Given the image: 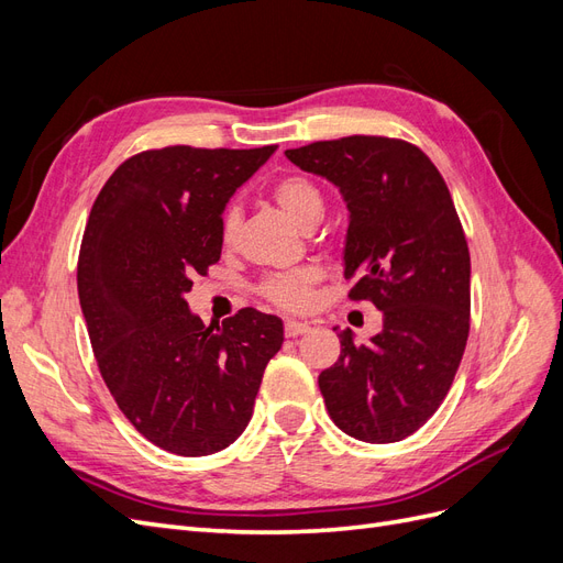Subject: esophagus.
Here are the masks:
<instances>
[{"instance_id": "obj_1", "label": "esophagus", "mask_w": 563, "mask_h": 563, "mask_svg": "<svg viewBox=\"0 0 563 563\" xmlns=\"http://www.w3.org/2000/svg\"><path fill=\"white\" fill-rule=\"evenodd\" d=\"M308 331H310V323H305V321H286V327H284L286 338H298Z\"/></svg>"}]
</instances>
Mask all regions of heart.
Wrapping results in <instances>:
<instances>
[{"label":"heart","mask_w":563,"mask_h":563,"mask_svg":"<svg viewBox=\"0 0 563 563\" xmlns=\"http://www.w3.org/2000/svg\"><path fill=\"white\" fill-rule=\"evenodd\" d=\"M272 199H275L282 211L305 230H312L323 216V195L319 185L308 176H286L272 187ZM242 216L236 209H228L220 218V242L223 246H232L240 232ZM319 282V272L314 267H298L286 275L269 277L263 284V294L279 308L286 310H305L312 302V286Z\"/></svg>","instance_id":"1"}]
</instances>
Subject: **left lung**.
I'll return each mask as SVG.
<instances>
[{"mask_svg": "<svg viewBox=\"0 0 563 563\" xmlns=\"http://www.w3.org/2000/svg\"><path fill=\"white\" fill-rule=\"evenodd\" d=\"M286 157L343 195L350 298L383 312L366 345L350 329L338 333V362L319 376L329 416L368 444L401 441L444 401L467 345L470 251L449 187L420 147L383 135L319 141Z\"/></svg>", "mask_w": 563, "mask_h": 563, "instance_id": "obj_1", "label": "left lung"}]
</instances>
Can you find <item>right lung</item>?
Wrapping results in <instances>:
<instances>
[{"label": "right lung", "instance_id": "add662e5", "mask_svg": "<svg viewBox=\"0 0 563 563\" xmlns=\"http://www.w3.org/2000/svg\"><path fill=\"white\" fill-rule=\"evenodd\" d=\"M275 150H147L93 201L77 265L91 347L122 413L168 453L211 455L236 441L284 343L275 314L246 308L213 329L185 300L220 261L225 203Z\"/></svg>", "mask_w": 563, "mask_h": 563}]
</instances>
